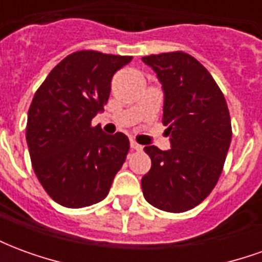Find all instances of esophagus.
I'll list each match as a JSON object with an SVG mask.
<instances>
[{"instance_id":"esophagus-1","label":"esophagus","mask_w":262,"mask_h":262,"mask_svg":"<svg viewBox=\"0 0 262 262\" xmlns=\"http://www.w3.org/2000/svg\"><path fill=\"white\" fill-rule=\"evenodd\" d=\"M130 147L133 148V150H136V151H142L143 150L142 144H139V143H136L135 140H132L130 142Z\"/></svg>"}]
</instances>
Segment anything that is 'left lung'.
<instances>
[{
  "instance_id": "1",
  "label": "left lung",
  "mask_w": 262,
  "mask_h": 262,
  "mask_svg": "<svg viewBox=\"0 0 262 262\" xmlns=\"http://www.w3.org/2000/svg\"><path fill=\"white\" fill-rule=\"evenodd\" d=\"M143 61L157 73L164 90L163 125L171 150L146 146L151 168L142 178L143 195L154 208L181 213L212 192L231 142L225 95L195 57L185 52L150 54Z\"/></svg>"
}]
</instances>
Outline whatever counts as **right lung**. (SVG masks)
Listing matches in <instances>:
<instances>
[{
  "label": "right lung",
  "mask_w": 262,
  "mask_h": 262,
  "mask_svg": "<svg viewBox=\"0 0 262 262\" xmlns=\"http://www.w3.org/2000/svg\"><path fill=\"white\" fill-rule=\"evenodd\" d=\"M132 56L78 50L56 66L32 99L26 142L32 167L54 202L85 208L106 198L130 147L92 118L108 102L111 80Z\"/></svg>",
  "instance_id": "obj_1"
}]
</instances>
